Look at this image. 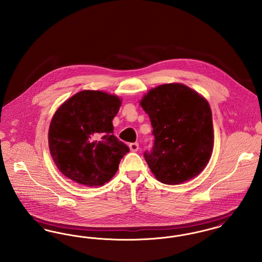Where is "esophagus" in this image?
<instances>
[{
	"mask_svg": "<svg viewBox=\"0 0 262 262\" xmlns=\"http://www.w3.org/2000/svg\"><path fill=\"white\" fill-rule=\"evenodd\" d=\"M138 148L139 147H138V143L137 142H134V143L129 144V149H130V151H133V152H137Z\"/></svg>",
	"mask_w": 262,
	"mask_h": 262,
	"instance_id": "obj_1",
	"label": "esophagus"
}]
</instances>
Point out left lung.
Listing matches in <instances>:
<instances>
[{
  "mask_svg": "<svg viewBox=\"0 0 262 262\" xmlns=\"http://www.w3.org/2000/svg\"><path fill=\"white\" fill-rule=\"evenodd\" d=\"M153 127V146L144 152L155 178L179 185L196 177L211 157L214 134L206 99L182 83L150 89L140 101Z\"/></svg>",
  "mask_w": 262,
  "mask_h": 262,
  "instance_id": "8db88e82",
  "label": "left lung"
}]
</instances>
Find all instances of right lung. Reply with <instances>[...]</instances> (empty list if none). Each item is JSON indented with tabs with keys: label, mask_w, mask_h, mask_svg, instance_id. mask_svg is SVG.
Masks as SVG:
<instances>
[{
	"label": "right lung",
	"mask_w": 262,
	"mask_h": 262,
	"mask_svg": "<svg viewBox=\"0 0 262 262\" xmlns=\"http://www.w3.org/2000/svg\"><path fill=\"white\" fill-rule=\"evenodd\" d=\"M121 104L116 95L83 90L57 110L49 127V148L63 176L98 187L117 173L121 159L129 151L113 135V119Z\"/></svg>",
	"instance_id": "1"
}]
</instances>
